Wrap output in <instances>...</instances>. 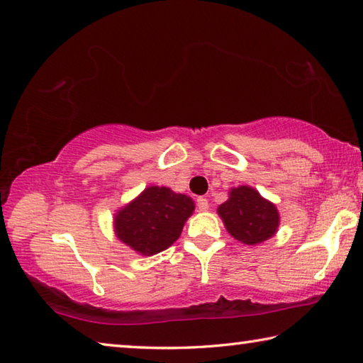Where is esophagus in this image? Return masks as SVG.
<instances>
[{
    "mask_svg": "<svg viewBox=\"0 0 363 363\" xmlns=\"http://www.w3.org/2000/svg\"><path fill=\"white\" fill-rule=\"evenodd\" d=\"M196 206H199L200 211H208L210 203H208V200L203 199V196H199V199H196Z\"/></svg>",
    "mask_w": 363,
    "mask_h": 363,
    "instance_id": "obj_1",
    "label": "esophagus"
}]
</instances>
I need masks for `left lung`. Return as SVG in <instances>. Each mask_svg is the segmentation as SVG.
Returning a JSON list of instances; mask_svg holds the SVG:
<instances>
[{"label":"left lung","instance_id":"1","mask_svg":"<svg viewBox=\"0 0 363 363\" xmlns=\"http://www.w3.org/2000/svg\"><path fill=\"white\" fill-rule=\"evenodd\" d=\"M218 214L227 232L245 245H257L269 240L277 232L280 223L275 205L248 186L232 189L229 200L219 205Z\"/></svg>","mask_w":363,"mask_h":363}]
</instances>
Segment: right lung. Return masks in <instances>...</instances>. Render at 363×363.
<instances>
[{
    "instance_id": "right-lung-1",
    "label": "right lung",
    "mask_w": 363,
    "mask_h": 363,
    "mask_svg": "<svg viewBox=\"0 0 363 363\" xmlns=\"http://www.w3.org/2000/svg\"><path fill=\"white\" fill-rule=\"evenodd\" d=\"M194 210L190 196L150 186L115 214V233L139 255H157L179 238Z\"/></svg>"
}]
</instances>
